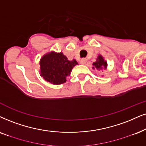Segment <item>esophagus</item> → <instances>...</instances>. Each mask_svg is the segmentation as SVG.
<instances>
[{
  "mask_svg": "<svg viewBox=\"0 0 146 146\" xmlns=\"http://www.w3.org/2000/svg\"><path fill=\"white\" fill-rule=\"evenodd\" d=\"M86 59H85V58H82V59L80 60V63L82 64H84L85 63H86Z\"/></svg>",
  "mask_w": 146,
  "mask_h": 146,
  "instance_id": "obj_1",
  "label": "esophagus"
}]
</instances>
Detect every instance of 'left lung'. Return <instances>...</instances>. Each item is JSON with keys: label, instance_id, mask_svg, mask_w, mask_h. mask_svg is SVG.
Wrapping results in <instances>:
<instances>
[{"label": "left lung", "instance_id": "1", "mask_svg": "<svg viewBox=\"0 0 146 146\" xmlns=\"http://www.w3.org/2000/svg\"><path fill=\"white\" fill-rule=\"evenodd\" d=\"M106 64H107V62L106 61H104L102 56H99L98 57L97 61L93 63V65H94V67L98 69H102L103 67L106 68ZM93 68L94 69V67Z\"/></svg>", "mask_w": 146, "mask_h": 146}]
</instances>
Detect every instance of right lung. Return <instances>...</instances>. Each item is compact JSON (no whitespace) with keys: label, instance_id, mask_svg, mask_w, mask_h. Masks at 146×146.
Instances as JSON below:
<instances>
[{"label":"right lung","instance_id":"obj_1","mask_svg":"<svg viewBox=\"0 0 146 146\" xmlns=\"http://www.w3.org/2000/svg\"><path fill=\"white\" fill-rule=\"evenodd\" d=\"M40 64L43 78L48 82L58 85L66 82L67 76L70 75L77 62L75 60H69L62 52H52L42 57Z\"/></svg>","mask_w":146,"mask_h":146}]
</instances>
